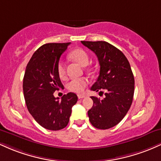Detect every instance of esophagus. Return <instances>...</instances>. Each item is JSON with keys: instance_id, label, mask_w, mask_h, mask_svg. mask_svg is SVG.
Returning <instances> with one entry per match:
<instances>
[{"instance_id": "esophagus-1", "label": "esophagus", "mask_w": 161, "mask_h": 161, "mask_svg": "<svg viewBox=\"0 0 161 161\" xmlns=\"http://www.w3.org/2000/svg\"><path fill=\"white\" fill-rule=\"evenodd\" d=\"M86 96H85L84 95H78V98L79 99H82L83 98V97H85Z\"/></svg>"}]
</instances>
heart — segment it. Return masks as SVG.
<instances>
[{
  "instance_id": "obj_1",
  "label": "heart",
  "mask_w": 161,
  "mask_h": 161,
  "mask_svg": "<svg viewBox=\"0 0 161 161\" xmlns=\"http://www.w3.org/2000/svg\"><path fill=\"white\" fill-rule=\"evenodd\" d=\"M69 57L78 63L81 66H86L89 63V55L82 48H77L73 50L69 53ZM57 73L60 78H64L66 75L65 64L60 60L57 64ZM88 85V80L85 78L72 79L67 84V88L70 91L81 93L84 91L86 86Z\"/></svg>"
}]
</instances>
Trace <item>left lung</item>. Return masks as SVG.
I'll list each match as a JSON object with an SVG mask.
<instances>
[{
    "label": "left lung",
    "instance_id": "left-lung-1",
    "mask_svg": "<svg viewBox=\"0 0 161 161\" xmlns=\"http://www.w3.org/2000/svg\"><path fill=\"white\" fill-rule=\"evenodd\" d=\"M82 44L98 59L100 74L91 90L103 93L101 100L92 96L93 106L88 111L92 125L99 129L115 126L126 115L132 103L135 79L130 64L123 53L108 42H86Z\"/></svg>",
    "mask_w": 161,
    "mask_h": 161
}]
</instances>
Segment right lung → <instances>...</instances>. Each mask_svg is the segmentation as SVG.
<instances>
[{
    "label": "right lung",
    "instance_id": "1",
    "mask_svg": "<svg viewBox=\"0 0 161 161\" xmlns=\"http://www.w3.org/2000/svg\"><path fill=\"white\" fill-rule=\"evenodd\" d=\"M69 43H47L41 46L28 63L23 78V94L28 110L45 129L57 131L69 123L72 108L78 101L75 93L64 95L61 100L53 93L63 88L57 73L61 54Z\"/></svg>",
    "mask_w": 161,
    "mask_h": 161
}]
</instances>
